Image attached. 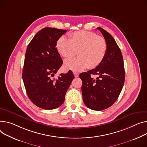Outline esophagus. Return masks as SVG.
I'll use <instances>...</instances> for the list:
<instances>
[{
	"label": "esophagus",
	"instance_id": "esophagus-1",
	"mask_svg": "<svg viewBox=\"0 0 147 147\" xmlns=\"http://www.w3.org/2000/svg\"><path fill=\"white\" fill-rule=\"evenodd\" d=\"M73 74L74 75L75 77H77L78 76H79V73H77V72H73Z\"/></svg>",
	"mask_w": 147,
	"mask_h": 147
}]
</instances>
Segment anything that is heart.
Instances as JSON below:
<instances>
[{
  "instance_id": "b5f03b06",
  "label": "heart",
  "mask_w": 147,
  "mask_h": 147,
  "mask_svg": "<svg viewBox=\"0 0 147 147\" xmlns=\"http://www.w3.org/2000/svg\"><path fill=\"white\" fill-rule=\"evenodd\" d=\"M56 49L62 57L70 58L77 51L78 57L64 61V66L67 70L81 71L89 67L94 68L99 66L106 55L107 45L105 39L94 32L79 31L58 39Z\"/></svg>"
}]
</instances>
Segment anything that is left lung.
<instances>
[{
	"label": "left lung",
	"instance_id": "8db88e82",
	"mask_svg": "<svg viewBox=\"0 0 147 147\" xmlns=\"http://www.w3.org/2000/svg\"><path fill=\"white\" fill-rule=\"evenodd\" d=\"M101 32L107 42V50L102 63L94 69L82 73V92L85 105L94 111H102L118 99L125 82V68L122 53L113 36L103 28ZM92 75H97L94 80Z\"/></svg>",
	"mask_w": 147,
	"mask_h": 147
}]
</instances>
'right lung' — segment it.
Listing matches in <instances>:
<instances>
[{
  "mask_svg": "<svg viewBox=\"0 0 147 147\" xmlns=\"http://www.w3.org/2000/svg\"><path fill=\"white\" fill-rule=\"evenodd\" d=\"M67 30L44 28L34 36L28 45L22 79L28 96L40 108H57L64 102L65 96L74 76L71 71L53 78L63 64L55 44Z\"/></svg>",
  "mask_w": 147,
  "mask_h": 147,
  "instance_id": "1",
  "label": "right lung"
}]
</instances>
